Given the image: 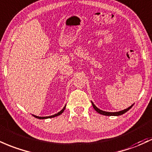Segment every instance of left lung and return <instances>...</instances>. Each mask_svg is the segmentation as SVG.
<instances>
[{
  "label": "left lung",
  "mask_w": 152,
  "mask_h": 152,
  "mask_svg": "<svg viewBox=\"0 0 152 152\" xmlns=\"http://www.w3.org/2000/svg\"><path fill=\"white\" fill-rule=\"evenodd\" d=\"M91 102V104H92V106L93 107H94V109L96 110V112H97L98 113H99V114L101 115H107V116H119V115H121L124 114V113H126V112L129 110L130 109H131V107H132L133 104H134V103L132 104V105H131L129 107L126 108V109L125 110H121V111H118V112H106V111H103L102 110L99 109V108L97 107L95 104L93 103L92 101Z\"/></svg>",
  "instance_id": "left-lung-1"
}]
</instances>
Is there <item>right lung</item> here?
Here are the masks:
<instances>
[{
	"label": "right lung",
	"mask_w": 152,
	"mask_h": 152,
	"mask_svg": "<svg viewBox=\"0 0 152 152\" xmlns=\"http://www.w3.org/2000/svg\"><path fill=\"white\" fill-rule=\"evenodd\" d=\"M66 105L64 106V107H63V109L61 110V111L58 112V113H56V114L53 115H50V116H46V117H39V116L34 115H32L34 116V117H35L36 118H38V119H42V120H43V119H47V118H54V117H57V116H58V115H60L62 114V113H63V111H64V110L66 109Z\"/></svg>",
	"instance_id": "add662e5"
}]
</instances>
